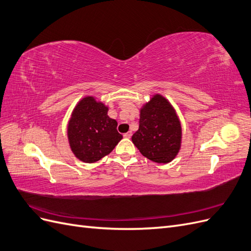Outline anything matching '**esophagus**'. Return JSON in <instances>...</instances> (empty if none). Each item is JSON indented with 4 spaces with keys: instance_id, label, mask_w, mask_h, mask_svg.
<instances>
[{
    "instance_id": "obj_1",
    "label": "esophagus",
    "mask_w": 251,
    "mask_h": 251,
    "mask_svg": "<svg viewBox=\"0 0 251 251\" xmlns=\"http://www.w3.org/2000/svg\"><path fill=\"white\" fill-rule=\"evenodd\" d=\"M124 137L125 138H131L132 137V132H127V133L124 134Z\"/></svg>"
}]
</instances>
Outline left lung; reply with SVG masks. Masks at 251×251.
Wrapping results in <instances>:
<instances>
[{
    "mask_svg": "<svg viewBox=\"0 0 251 251\" xmlns=\"http://www.w3.org/2000/svg\"><path fill=\"white\" fill-rule=\"evenodd\" d=\"M140 153L157 163L176 157L181 143V125L176 112L161 95H155L140 111L139 128L132 136Z\"/></svg>",
    "mask_w": 251,
    "mask_h": 251,
    "instance_id": "1",
    "label": "left lung"
}]
</instances>
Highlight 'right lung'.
<instances>
[{"mask_svg": "<svg viewBox=\"0 0 251 251\" xmlns=\"http://www.w3.org/2000/svg\"><path fill=\"white\" fill-rule=\"evenodd\" d=\"M117 121L108 116V108L94 97H85L74 109L68 126L71 150L79 160L92 163L110 154L123 139Z\"/></svg>", "mask_w": 251, "mask_h": 251, "instance_id": "add662e5", "label": "right lung"}]
</instances>
